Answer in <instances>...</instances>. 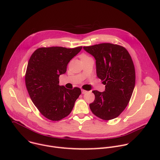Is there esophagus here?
<instances>
[{"label":"esophagus","mask_w":160,"mask_h":160,"mask_svg":"<svg viewBox=\"0 0 160 160\" xmlns=\"http://www.w3.org/2000/svg\"><path fill=\"white\" fill-rule=\"evenodd\" d=\"M86 92H88V91H85V90H84V89H82V94H85Z\"/></svg>","instance_id":"34e87169"}]
</instances>
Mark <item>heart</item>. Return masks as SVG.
<instances>
[{"instance_id": "heart-1", "label": "heart", "mask_w": 160, "mask_h": 160, "mask_svg": "<svg viewBox=\"0 0 160 160\" xmlns=\"http://www.w3.org/2000/svg\"><path fill=\"white\" fill-rule=\"evenodd\" d=\"M88 55H82V56H81V58H85V57H88Z\"/></svg>"}]
</instances>
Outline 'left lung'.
Wrapping results in <instances>:
<instances>
[{
    "mask_svg": "<svg viewBox=\"0 0 160 160\" xmlns=\"http://www.w3.org/2000/svg\"><path fill=\"white\" fill-rule=\"evenodd\" d=\"M83 49L94 57L98 77L105 91H93L95 99L89 105L98 118L108 121L118 118L127 107L135 85V66L128 50L112 43H101Z\"/></svg>",
    "mask_w": 160,
    "mask_h": 160,
    "instance_id": "8db88e82",
    "label": "left lung"
}]
</instances>
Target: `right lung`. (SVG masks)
I'll use <instances>...</instances> for the list:
<instances>
[{
    "mask_svg": "<svg viewBox=\"0 0 160 160\" xmlns=\"http://www.w3.org/2000/svg\"><path fill=\"white\" fill-rule=\"evenodd\" d=\"M82 48L41 47L28 61L25 77L27 91L40 113L49 120L57 121L67 117L81 94L78 88L68 89L60 86L59 77Z\"/></svg>",
    "mask_w": 160,
    "mask_h": 160,
    "instance_id": "add662e5",
    "label": "right lung"
}]
</instances>
